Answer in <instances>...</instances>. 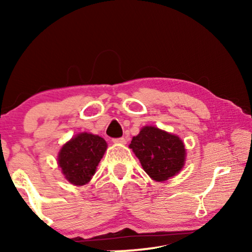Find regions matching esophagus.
Wrapping results in <instances>:
<instances>
[{
    "label": "esophagus",
    "mask_w": 252,
    "mask_h": 252,
    "mask_svg": "<svg viewBox=\"0 0 252 252\" xmlns=\"http://www.w3.org/2000/svg\"><path fill=\"white\" fill-rule=\"evenodd\" d=\"M112 141L115 143H120V144H125L126 143L125 137H118V139H113Z\"/></svg>",
    "instance_id": "34e87169"
}]
</instances>
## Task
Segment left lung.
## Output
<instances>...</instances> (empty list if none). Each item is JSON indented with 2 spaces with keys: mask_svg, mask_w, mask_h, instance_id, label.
<instances>
[{
  "mask_svg": "<svg viewBox=\"0 0 252 252\" xmlns=\"http://www.w3.org/2000/svg\"><path fill=\"white\" fill-rule=\"evenodd\" d=\"M129 148L153 180L165 181L174 177L185 164L184 142L157 127H143L139 135L133 137Z\"/></svg>",
  "mask_w": 252,
  "mask_h": 252,
  "instance_id": "1",
  "label": "left lung"
}]
</instances>
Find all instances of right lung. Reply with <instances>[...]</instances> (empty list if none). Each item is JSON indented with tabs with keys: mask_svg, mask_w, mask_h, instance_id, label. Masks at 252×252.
Returning <instances> with one entry per match:
<instances>
[{
	"mask_svg": "<svg viewBox=\"0 0 252 252\" xmlns=\"http://www.w3.org/2000/svg\"><path fill=\"white\" fill-rule=\"evenodd\" d=\"M105 150L106 142L103 137L80 133L62 148L58 165L71 184L86 185L95 174Z\"/></svg>",
	"mask_w": 252,
	"mask_h": 252,
	"instance_id": "right-lung-1",
	"label": "right lung"
}]
</instances>
